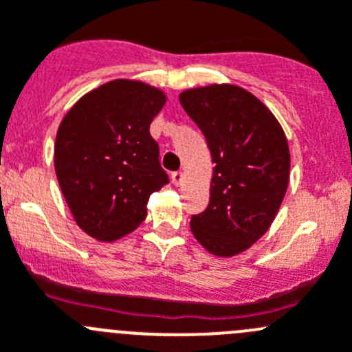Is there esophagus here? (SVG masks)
<instances>
[{"instance_id":"esophagus-1","label":"esophagus","mask_w":352,"mask_h":352,"mask_svg":"<svg viewBox=\"0 0 352 352\" xmlns=\"http://www.w3.org/2000/svg\"><path fill=\"white\" fill-rule=\"evenodd\" d=\"M170 182H173V185L182 186L183 182H185V174H183L182 170H176V173L170 174Z\"/></svg>"}]
</instances>
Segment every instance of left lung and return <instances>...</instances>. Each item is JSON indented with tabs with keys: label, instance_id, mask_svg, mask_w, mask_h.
<instances>
[{
	"label": "left lung",
	"instance_id": "8db88e82",
	"mask_svg": "<svg viewBox=\"0 0 352 352\" xmlns=\"http://www.w3.org/2000/svg\"><path fill=\"white\" fill-rule=\"evenodd\" d=\"M179 102L216 164L209 206L190 228L212 256H239L270 230L282 206L290 178L287 136L273 112L236 85L185 89Z\"/></svg>",
	"mask_w": 352,
	"mask_h": 352
}]
</instances>
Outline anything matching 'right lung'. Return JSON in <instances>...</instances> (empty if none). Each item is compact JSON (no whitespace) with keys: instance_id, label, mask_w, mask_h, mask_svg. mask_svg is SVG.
<instances>
[{"instance_id":"1","label":"right lung","mask_w":352,"mask_h":352,"mask_svg":"<svg viewBox=\"0 0 352 352\" xmlns=\"http://www.w3.org/2000/svg\"><path fill=\"white\" fill-rule=\"evenodd\" d=\"M162 89L113 79L74 103L56 131L55 173L79 228L116 242L146 217L153 192L169 183L150 136L166 105Z\"/></svg>"}]
</instances>
